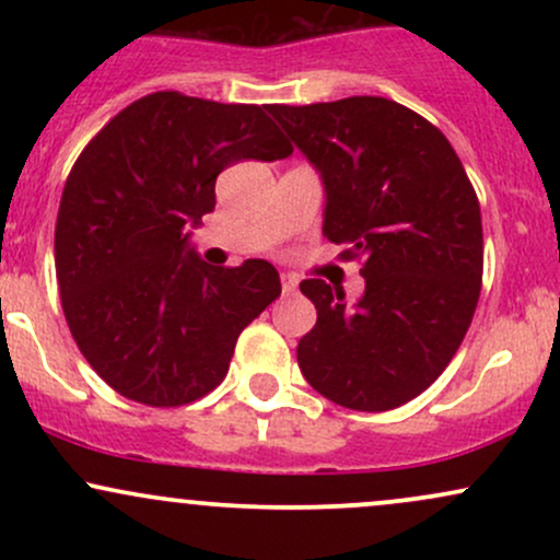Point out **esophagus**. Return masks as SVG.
Wrapping results in <instances>:
<instances>
[{
	"label": "esophagus",
	"instance_id": "1",
	"mask_svg": "<svg viewBox=\"0 0 560 560\" xmlns=\"http://www.w3.org/2000/svg\"><path fill=\"white\" fill-rule=\"evenodd\" d=\"M281 292L294 294L298 292V279L292 273H281Z\"/></svg>",
	"mask_w": 560,
	"mask_h": 560
}]
</instances>
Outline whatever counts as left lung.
<instances>
[{
	"mask_svg": "<svg viewBox=\"0 0 560 560\" xmlns=\"http://www.w3.org/2000/svg\"><path fill=\"white\" fill-rule=\"evenodd\" d=\"M268 113L320 171L326 240L363 260L358 302L324 279L300 284L318 311L298 345L302 376L342 408H400L447 369L477 311V191L445 133L384 96Z\"/></svg>",
	"mask_w": 560,
	"mask_h": 560,
	"instance_id": "left-lung-1",
	"label": "left lung"
}]
</instances>
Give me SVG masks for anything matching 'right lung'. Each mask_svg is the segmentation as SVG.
I'll return each mask as SVG.
<instances>
[{"label": "right lung", "mask_w": 560, "mask_h": 560, "mask_svg": "<svg viewBox=\"0 0 560 560\" xmlns=\"http://www.w3.org/2000/svg\"><path fill=\"white\" fill-rule=\"evenodd\" d=\"M292 144L258 105L178 92L131 102L83 147L55 226L62 313L118 395L178 408L229 374L242 329L281 294L268 260L208 266L186 226L215 208L218 173Z\"/></svg>", "instance_id": "add662e5"}]
</instances>
